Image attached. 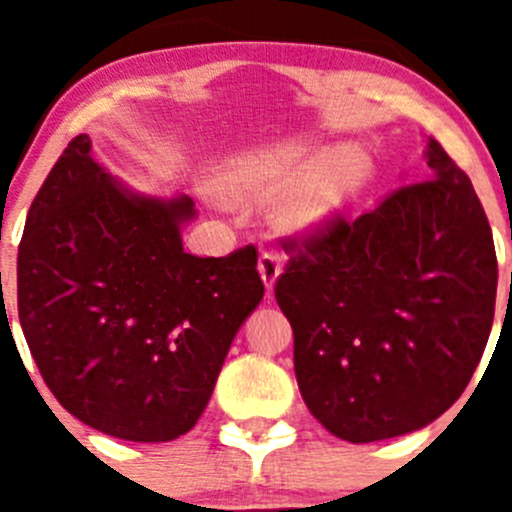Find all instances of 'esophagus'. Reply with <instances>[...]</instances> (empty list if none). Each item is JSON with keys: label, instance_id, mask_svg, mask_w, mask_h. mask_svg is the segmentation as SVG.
<instances>
[{"label": "esophagus", "instance_id": "esophagus-1", "mask_svg": "<svg viewBox=\"0 0 512 512\" xmlns=\"http://www.w3.org/2000/svg\"><path fill=\"white\" fill-rule=\"evenodd\" d=\"M257 267H260V275H262V282H265L267 292H272V287H275L277 277H280V272H282L280 255H277V252L265 250L260 255V262H257Z\"/></svg>", "mask_w": 512, "mask_h": 512}]
</instances>
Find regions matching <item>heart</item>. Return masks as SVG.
<instances>
[{
  "instance_id": "heart-1",
  "label": "heart",
  "mask_w": 512,
  "mask_h": 512,
  "mask_svg": "<svg viewBox=\"0 0 512 512\" xmlns=\"http://www.w3.org/2000/svg\"><path fill=\"white\" fill-rule=\"evenodd\" d=\"M299 146H280L272 151L245 156L230 163L215 178V190L223 200H260L275 195L302 163ZM369 178V163L356 151H337L314 160L292 180L277 203V218L292 230H317L332 223L359 195Z\"/></svg>"
}]
</instances>
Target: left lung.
I'll list each match as a JSON object with an SVG mask.
<instances>
[{"mask_svg":"<svg viewBox=\"0 0 512 512\" xmlns=\"http://www.w3.org/2000/svg\"><path fill=\"white\" fill-rule=\"evenodd\" d=\"M433 178L282 237L275 297L294 332L312 416L349 443L423 428L476 371L495 314L498 260L471 178L428 141Z\"/></svg>","mask_w":512,"mask_h":512,"instance_id":"left-lung-1","label":"left lung"}]
</instances>
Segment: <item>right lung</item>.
<instances>
[{"mask_svg": "<svg viewBox=\"0 0 512 512\" xmlns=\"http://www.w3.org/2000/svg\"><path fill=\"white\" fill-rule=\"evenodd\" d=\"M188 195L128 193L71 138L29 208L17 257L19 322L41 379L86 426L160 443L198 423L265 285L255 247L183 250Z\"/></svg>", "mask_w": 512, "mask_h": 512, "instance_id": "right-lung-1", "label": "right lung"}]
</instances>
